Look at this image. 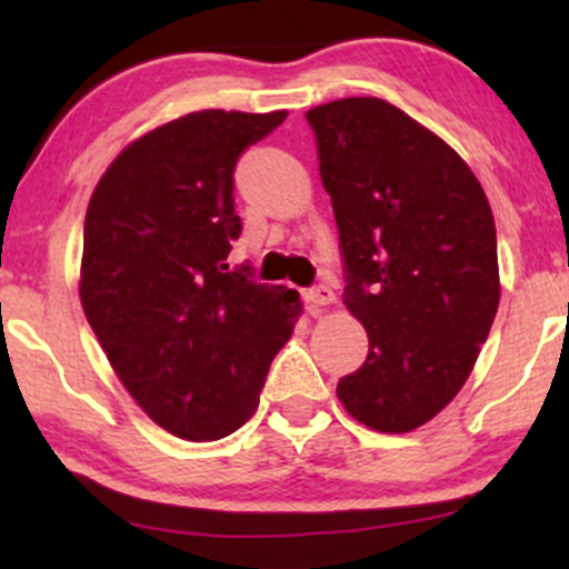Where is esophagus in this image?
<instances>
[{"label":"esophagus","instance_id":"1","mask_svg":"<svg viewBox=\"0 0 569 569\" xmlns=\"http://www.w3.org/2000/svg\"><path fill=\"white\" fill-rule=\"evenodd\" d=\"M305 299L310 305H318V307H323V305H331L335 302V291H331V286H326V283H318V286H312V289H307V293H305Z\"/></svg>","mask_w":569,"mask_h":569}]
</instances>
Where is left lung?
<instances>
[{
  "label": "left lung",
  "mask_w": 569,
  "mask_h": 569,
  "mask_svg": "<svg viewBox=\"0 0 569 569\" xmlns=\"http://www.w3.org/2000/svg\"><path fill=\"white\" fill-rule=\"evenodd\" d=\"M305 117L335 208L342 299L369 335L367 361L337 396L367 428L407 433L452 401L492 329V208L460 154L382 98Z\"/></svg>",
  "instance_id": "left-lung-1"
}]
</instances>
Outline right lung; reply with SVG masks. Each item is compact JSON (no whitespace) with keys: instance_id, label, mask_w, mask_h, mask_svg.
I'll return each instance as SVG.
<instances>
[{"instance_id":"add662e5","label":"right lung","mask_w":569,"mask_h":569,"mask_svg":"<svg viewBox=\"0 0 569 569\" xmlns=\"http://www.w3.org/2000/svg\"><path fill=\"white\" fill-rule=\"evenodd\" d=\"M286 112L202 109L117 154L84 213L80 299L136 403L189 441H217L259 407L302 302L227 264L234 166Z\"/></svg>"}]
</instances>
